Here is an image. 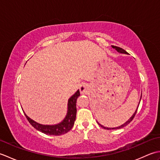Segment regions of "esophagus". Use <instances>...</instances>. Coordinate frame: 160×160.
I'll return each mask as SVG.
<instances>
[{
  "mask_svg": "<svg viewBox=\"0 0 160 160\" xmlns=\"http://www.w3.org/2000/svg\"><path fill=\"white\" fill-rule=\"evenodd\" d=\"M88 91V86L85 83H83L80 87V91L81 93H85Z\"/></svg>",
  "mask_w": 160,
  "mask_h": 160,
  "instance_id": "1",
  "label": "esophagus"
}]
</instances>
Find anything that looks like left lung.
I'll list each match as a JSON object with an SVG mask.
<instances>
[{"instance_id": "1", "label": "left lung", "mask_w": 160, "mask_h": 160, "mask_svg": "<svg viewBox=\"0 0 160 160\" xmlns=\"http://www.w3.org/2000/svg\"><path fill=\"white\" fill-rule=\"evenodd\" d=\"M112 47H113V49H115V50H117L118 52H119V53H126V54H128V53L126 52V51L124 50V49H122V48H120V47H116V46H112ZM141 98H142V96H141V98H140V100H141ZM139 104H140V103H139ZM139 104H138V107H139ZM138 107L137 108V109H136V111H135V113H133V115H132V116L131 117V118H129L128 119V121H127L125 122L124 124H123L122 125H121V126H120V127H115V128H108V127H104V126H102V125H101L100 124H99L98 122V124H99L101 127H102L103 128H104V129H107V130H112V129H119V128H123V127H124L125 126H127V124H128L129 123H130V122L132 120V119L134 118V117H135V114H136V113H137V111H138Z\"/></svg>"}]
</instances>
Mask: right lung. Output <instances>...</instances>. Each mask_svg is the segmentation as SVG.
<instances>
[{
  "instance_id": "right-lung-1",
  "label": "right lung",
  "mask_w": 160,
  "mask_h": 160,
  "mask_svg": "<svg viewBox=\"0 0 160 160\" xmlns=\"http://www.w3.org/2000/svg\"><path fill=\"white\" fill-rule=\"evenodd\" d=\"M80 91L78 90L74 95L68 100V111L66 117L62 122L55 125H42L37 123L31 118H29L25 113V116L32 127H34L43 133L49 135H61L69 132L73 127L74 122L76 118V102L77 98L80 96Z\"/></svg>"
}]
</instances>
